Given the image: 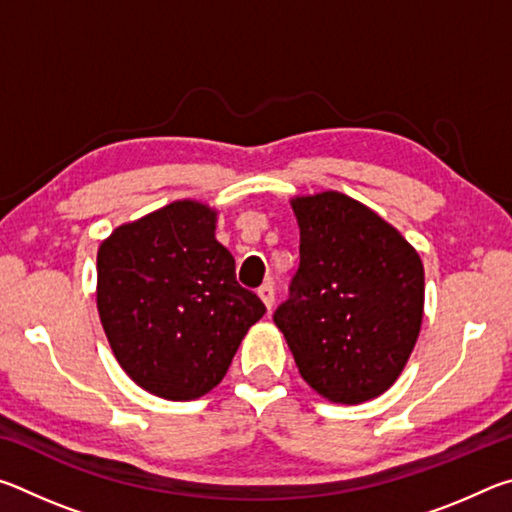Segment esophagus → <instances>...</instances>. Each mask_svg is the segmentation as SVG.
Wrapping results in <instances>:
<instances>
[{
  "instance_id": "esophagus-1",
  "label": "esophagus",
  "mask_w": 512,
  "mask_h": 512,
  "mask_svg": "<svg viewBox=\"0 0 512 512\" xmlns=\"http://www.w3.org/2000/svg\"><path fill=\"white\" fill-rule=\"evenodd\" d=\"M257 293H259V298L264 300V305L271 309L273 307V302H275V287H273V282H264L262 287L257 289Z\"/></svg>"
}]
</instances>
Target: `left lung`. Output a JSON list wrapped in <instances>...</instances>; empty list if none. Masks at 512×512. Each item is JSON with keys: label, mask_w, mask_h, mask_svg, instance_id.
Returning <instances> with one entry per match:
<instances>
[{"label": "left lung", "mask_w": 512, "mask_h": 512, "mask_svg": "<svg viewBox=\"0 0 512 512\" xmlns=\"http://www.w3.org/2000/svg\"><path fill=\"white\" fill-rule=\"evenodd\" d=\"M300 266L273 320L302 379L336 404L393 386L420 334L424 268L415 250L354 198L293 201Z\"/></svg>", "instance_id": "left-lung-1"}]
</instances>
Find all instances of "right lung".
I'll use <instances>...</instances> for the list:
<instances>
[{"instance_id":"obj_1","label":"right lung","mask_w":512,"mask_h":512,"mask_svg":"<svg viewBox=\"0 0 512 512\" xmlns=\"http://www.w3.org/2000/svg\"><path fill=\"white\" fill-rule=\"evenodd\" d=\"M216 214L178 201L117 228L97 255V305L110 348L137 386L196 400L219 384L266 314L214 237Z\"/></svg>"}]
</instances>
